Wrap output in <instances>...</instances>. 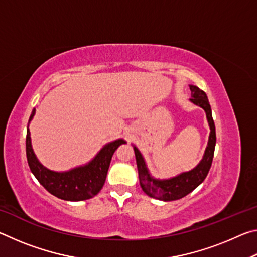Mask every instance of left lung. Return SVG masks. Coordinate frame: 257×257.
I'll return each mask as SVG.
<instances>
[{"label": "left lung", "instance_id": "left-lung-1", "mask_svg": "<svg viewBox=\"0 0 257 257\" xmlns=\"http://www.w3.org/2000/svg\"><path fill=\"white\" fill-rule=\"evenodd\" d=\"M191 90V98L190 102H193L196 105L201 106L206 113V119L208 125H210V137H208L207 146L204 153L203 159L201 162L195 167L193 170L188 172H182L170 179H155L151 176L149 169L146 167L145 160L143 155L136 146H134L135 156H136V163L138 169V178L139 184L143 191L150 197H153L155 199H160V201L170 202V201H177L185 197L191 193L195 188L202 184L205 179L208 171H210L213 155H214V149H215V142H216V135H215V125L214 121L212 118V110L211 105L208 103V99L206 94L199 89L198 87L190 85Z\"/></svg>", "mask_w": 257, "mask_h": 257}]
</instances>
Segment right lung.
<instances>
[{"label":"right lung","mask_w":257,"mask_h":257,"mask_svg":"<svg viewBox=\"0 0 257 257\" xmlns=\"http://www.w3.org/2000/svg\"><path fill=\"white\" fill-rule=\"evenodd\" d=\"M34 115L35 108L30 114L29 122ZM124 143L123 139H116L104 145L96 156L87 164L69 171L56 172L49 170L37 160L33 151L30 132L27 127L26 154L30 171L49 193L64 201L79 202L94 197L103 188L113 153Z\"/></svg>","instance_id":"obj_1"}]
</instances>
